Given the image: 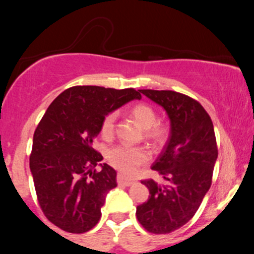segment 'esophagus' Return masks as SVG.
<instances>
[{"label":"esophagus","mask_w":254,"mask_h":254,"mask_svg":"<svg viewBox=\"0 0 254 254\" xmlns=\"http://www.w3.org/2000/svg\"><path fill=\"white\" fill-rule=\"evenodd\" d=\"M117 180L119 184H123V185H125V186H130L135 183V179H132V178H130V177H127L124 173H118Z\"/></svg>","instance_id":"1"}]
</instances>
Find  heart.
<instances>
[{"instance_id":"obj_1","label":"heart","mask_w":254,"mask_h":254,"mask_svg":"<svg viewBox=\"0 0 254 254\" xmlns=\"http://www.w3.org/2000/svg\"><path fill=\"white\" fill-rule=\"evenodd\" d=\"M131 116L141 125L144 131V136L159 145L164 143L168 136V127L166 124L156 123V112L153 107L147 104H136L131 107ZM117 113L111 112L103 119L101 123V135L105 138H111L115 133ZM150 159V153L143 145L118 144L107 151V160L117 170L132 173L141 165L145 164Z\"/></svg>"}]
</instances>
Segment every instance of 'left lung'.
<instances>
[{
	"label": "left lung",
	"mask_w": 254,
	"mask_h": 254,
	"mask_svg": "<svg viewBox=\"0 0 254 254\" xmlns=\"http://www.w3.org/2000/svg\"><path fill=\"white\" fill-rule=\"evenodd\" d=\"M139 92L166 111L171 133L151 166L167 183L142 182L150 196L137 206L136 216L148 232L168 234L193 217L210 189L218 154L216 137L211 118L194 99L174 90Z\"/></svg>",
	"instance_id": "obj_1"
}]
</instances>
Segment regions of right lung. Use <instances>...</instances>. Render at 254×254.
I'll return each instance as SVG.
<instances>
[{"label": "right lung", "mask_w": 254, "mask_h": 254, "mask_svg": "<svg viewBox=\"0 0 254 254\" xmlns=\"http://www.w3.org/2000/svg\"><path fill=\"white\" fill-rule=\"evenodd\" d=\"M139 90L75 86L61 93L46 110L33 135L30 168L38 202L46 218L68 233L88 232L99 222L117 173L93 149L103 119L141 99Z\"/></svg>", "instance_id": "right-lung-1"}]
</instances>
